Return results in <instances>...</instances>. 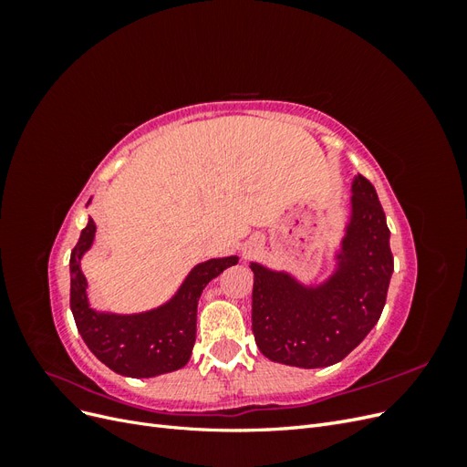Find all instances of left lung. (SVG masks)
Masks as SVG:
<instances>
[{
    "label": "left lung",
    "mask_w": 467,
    "mask_h": 467,
    "mask_svg": "<svg viewBox=\"0 0 467 467\" xmlns=\"http://www.w3.org/2000/svg\"><path fill=\"white\" fill-rule=\"evenodd\" d=\"M350 216L335 271L304 285L286 271L251 263L253 335L263 355L298 368L341 362L378 323L386 306L393 255L386 214L372 182L357 175Z\"/></svg>",
    "instance_id": "8db88e82"
}]
</instances>
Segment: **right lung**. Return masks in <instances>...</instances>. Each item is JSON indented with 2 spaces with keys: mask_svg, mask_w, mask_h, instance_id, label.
I'll return each mask as SVG.
<instances>
[{
  "mask_svg": "<svg viewBox=\"0 0 467 467\" xmlns=\"http://www.w3.org/2000/svg\"><path fill=\"white\" fill-rule=\"evenodd\" d=\"M95 230L89 218L69 257V307L81 338L99 360L120 376L153 378L182 368L194 347L196 307L202 290L212 278L237 265L239 257L199 263L171 300L148 312L124 316L97 312L89 306L88 280L81 273V259L93 245Z\"/></svg>",
  "mask_w": 467,
  "mask_h": 467,
  "instance_id": "1",
  "label": "right lung"
}]
</instances>
